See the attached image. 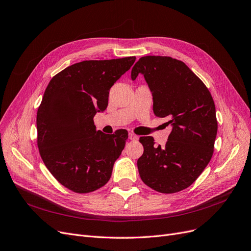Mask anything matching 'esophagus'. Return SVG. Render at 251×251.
Listing matches in <instances>:
<instances>
[{
    "instance_id": "34e87169",
    "label": "esophagus",
    "mask_w": 251,
    "mask_h": 251,
    "mask_svg": "<svg viewBox=\"0 0 251 251\" xmlns=\"http://www.w3.org/2000/svg\"><path fill=\"white\" fill-rule=\"evenodd\" d=\"M128 138H129V140H134V141H135V140H138V136L135 135L134 133H129Z\"/></svg>"
}]
</instances>
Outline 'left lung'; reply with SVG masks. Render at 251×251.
Instances as JSON below:
<instances>
[{
	"label": "left lung",
	"mask_w": 251,
	"mask_h": 251,
	"mask_svg": "<svg viewBox=\"0 0 251 251\" xmlns=\"http://www.w3.org/2000/svg\"><path fill=\"white\" fill-rule=\"evenodd\" d=\"M142 73L153 97V113L169 117L173 126L165 146L152 137L139 141L144 152L137 165L142 181L158 193L174 194L192 185L214 151L217 119L209 89L183 62L170 56L147 55L132 69Z\"/></svg>",
	"instance_id": "left-lung-1"
}]
</instances>
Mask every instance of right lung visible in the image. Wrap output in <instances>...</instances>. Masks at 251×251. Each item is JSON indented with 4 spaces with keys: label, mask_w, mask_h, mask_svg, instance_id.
Returning <instances> with one entry per match:
<instances>
[{
    "label": "right lung",
    "mask_w": 251,
    "mask_h": 251,
    "mask_svg": "<svg viewBox=\"0 0 251 251\" xmlns=\"http://www.w3.org/2000/svg\"><path fill=\"white\" fill-rule=\"evenodd\" d=\"M136 61L127 56L83 61L54 75L37 111V145L57 181L77 194L95 192L112 174L126 129L96 131L94 116L108 106L109 91Z\"/></svg>",
    "instance_id": "1"
}]
</instances>
